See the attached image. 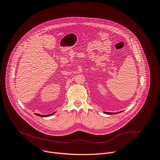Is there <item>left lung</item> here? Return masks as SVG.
<instances>
[{"mask_svg": "<svg viewBox=\"0 0 160 160\" xmlns=\"http://www.w3.org/2000/svg\"><path fill=\"white\" fill-rule=\"evenodd\" d=\"M119 112H118V113H119ZM104 113L107 114H118V112H116V113H114V112H105Z\"/></svg>", "mask_w": 160, "mask_h": 160, "instance_id": "1", "label": "left lung"}]
</instances>
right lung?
I'll use <instances>...</instances> for the list:
<instances>
[{"label":"right lung","instance_id":"obj_1","mask_svg":"<svg viewBox=\"0 0 160 160\" xmlns=\"http://www.w3.org/2000/svg\"><path fill=\"white\" fill-rule=\"evenodd\" d=\"M55 112H53V113L50 114H48V115H41V114H36V115H37L38 116H40V117H49V116H51V115H52Z\"/></svg>","mask_w":160,"mask_h":160}]
</instances>
